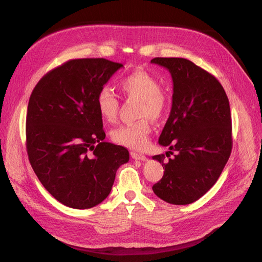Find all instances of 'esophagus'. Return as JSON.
<instances>
[{
	"label": "esophagus",
	"instance_id": "1",
	"mask_svg": "<svg viewBox=\"0 0 262 262\" xmlns=\"http://www.w3.org/2000/svg\"><path fill=\"white\" fill-rule=\"evenodd\" d=\"M131 157L133 160H139V161H146V156L143 154H140L137 152H131Z\"/></svg>",
	"mask_w": 262,
	"mask_h": 262
}]
</instances>
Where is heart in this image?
<instances>
[{
	"mask_svg": "<svg viewBox=\"0 0 262 262\" xmlns=\"http://www.w3.org/2000/svg\"><path fill=\"white\" fill-rule=\"evenodd\" d=\"M119 89L125 98L138 100L137 117L140 120L123 124L113 131L116 143L133 149H143L148 144L152 131L147 116L153 120L161 119L168 108V97L163 91L160 81L143 70H137L122 77ZM99 115L107 122H114L119 110V99L109 87H101L96 96Z\"/></svg>",
	"mask_w": 262,
	"mask_h": 262,
	"instance_id": "b5f03b06",
	"label": "heart"
}]
</instances>
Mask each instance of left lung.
<instances>
[{"instance_id": "8db88e82", "label": "left lung", "mask_w": 262, "mask_h": 262, "mask_svg": "<svg viewBox=\"0 0 262 262\" xmlns=\"http://www.w3.org/2000/svg\"><path fill=\"white\" fill-rule=\"evenodd\" d=\"M172 77L170 115L158 143L168 146L155 155L165 168L154 193L170 204H190L217 181L233 147L232 117L223 86L207 71L184 58H154Z\"/></svg>"}]
</instances>
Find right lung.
Masks as SVG:
<instances>
[{"instance_id":"right-lung-1","label":"right lung","mask_w":262,"mask_h":262,"mask_svg":"<svg viewBox=\"0 0 262 262\" xmlns=\"http://www.w3.org/2000/svg\"><path fill=\"white\" fill-rule=\"evenodd\" d=\"M121 63L74 59L51 70L30 95L26 148L31 167L54 199L90 209L112 191L128 149L105 142L96 105L98 91Z\"/></svg>"}]
</instances>
